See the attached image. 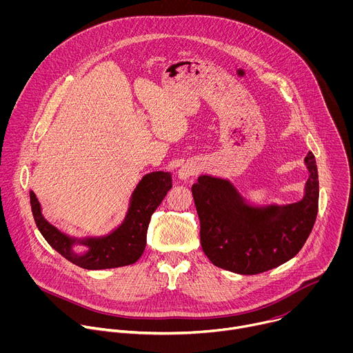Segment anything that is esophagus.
Listing matches in <instances>:
<instances>
[{
    "instance_id": "esophagus-1",
    "label": "esophagus",
    "mask_w": 353,
    "mask_h": 353,
    "mask_svg": "<svg viewBox=\"0 0 353 353\" xmlns=\"http://www.w3.org/2000/svg\"><path fill=\"white\" fill-rule=\"evenodd\" d=\"M195 174V169L194 166H183L180 170H179V177L181 180H187L188 177L194 176Z\"/></svg>"
}]
</instances>
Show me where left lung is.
Masks as SVG:
<instances>
[{
	"label": "left lung",
	"instance_id": "1",
	"mask_svg": "<svg viewBox=\"0 0 353 353\" xmlns=\"http://www.w3.org/2000/svg\"><path fill=\"white\" fill-rule=\"evenodd\" d=\"M305 163L310 173L305 196L282 207H251L230 181L198 177L191 191L201 225V245L214 265L256 275L282 265L299 253L319 212V173L312 152Z\"/></svg>",
	"mask_w": 353,
	"mask_h": 353
}]
</instances>
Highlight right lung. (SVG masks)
Segmentation results:
<instances>
[{
    "mask_svg": "<svg viewBox=\"0 0 353 353\" xmlns=\"http://www.w3.org/2000/svg\"><path fill=\"white\" fill-rule=\"evenodd\" d=\"M170 188L172 174L169 172L145 174L132 192L125 219L116 230L103 237L75 239L61 233L43 218L33 191H30V207L37 229L57 253L85 270H108L130 265L139 260L146 245L150 216L161 205ZM75 243L86 245L88 250L78 255L72 250Z\"/></svg>",
    "mask_w": 353,
    "mask_h": 353,
    "instance_id": "obj_1",
    "label": "right lung"
}]
</instances>
